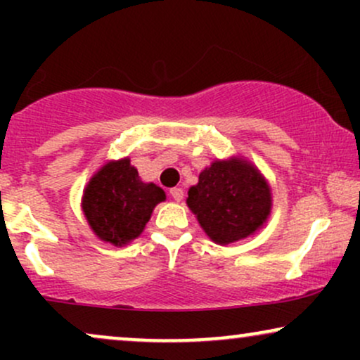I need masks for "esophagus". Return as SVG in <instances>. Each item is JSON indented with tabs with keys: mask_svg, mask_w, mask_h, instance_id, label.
<instances>
[{
	"mask_svg": "<svg viewBox=\"0 0 360 360\" xmlns=\"http://www.w3.org/2000/svg\"><path fill=\"white\" fill-rule=\"evenodd\" d=\"M171 193H172V198H174V200H183V189H177V188H174V189H171Z\"/></svg>",
	"mask_w": 360,
	"mask_h": 360,
	"instance_id": "1",
	"label": "esophagus"
}]
</instances>
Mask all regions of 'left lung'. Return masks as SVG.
Returning a JSON list of instances; mask_svg holds the SVG:
<instances>
[{"label": "left lung", "mask_w": 360, "mask_h": 360, "mask_svg": "<svg viewBox=\"0 0 360 360\" xmlns=\"http://www.w3.org/2000/svg\"><path fill=\"white\" fill-rule=\"evenodd\" d=\"M166 193L143 183L130 159L110 160L89 179L82 194V212L101 240L122 247L137 238Z\"/></svg>", "instance_id": "1"}]
</instances>
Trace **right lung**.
Returning a JSON list of instances; mask_svg holds the SVG:
<instances>
[{
  "label": "right lung",
  "mask_w": 360,
  "mask_h": 360,
  "mask_svg": "<svg viewBox=\"0 0 360 360\" xmlns=\"http://www.w3.org/2000/svg\"><path fill=\"white\" fill-rule=\"evenodd\" d=\"M189 210L214 243L226 245L254 235L272 208L269 184L247 160H214L188 191Z\"/></svg>",
  "instance_id": "add662e5"
}]
</instances>
